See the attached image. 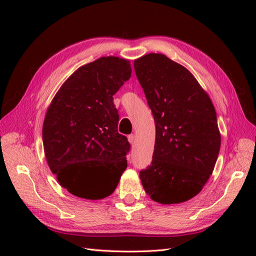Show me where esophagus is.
Returning a JSON list of instances; mask_svg holds the SVG:
<instances>
[{"instance_id": "obj_1", "label": "esophagus", "mask_w": 256, "mask_h": 256, "mask_svg": "<svg viewBox=\"0 0 256 256\" xmlns=\"http://www.w3.org/2000/svg\"><path fill=\"white\" fill-rule=\"evenodd\" d=\"M128 142L131 143V144H134L135 143V140H136V138H135V135L134 134H131V135H128Z\"/></svg>"}]
</instances>
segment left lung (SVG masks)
<instances>
[{"mask_svg": "<svg viewBox=\"0 0 256 256\" xmlns=\"http://www.w3.org/2000/svg\"><path fill=\"white\" fill-rule=\"evenodd\" d=\"M134 69L156 128L153 160L140 182L156 202H184L201 192L218 158L214 106L194 76L162 54L135 59Z\"/></svg>", "mask_w": 256, "mask_h": 256, "instance_id": "1", "label": "left lung"}]
</instances>
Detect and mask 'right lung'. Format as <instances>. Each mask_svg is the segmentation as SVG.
<instances>
[{
    "mask_svg": "<svg viewBox=\"0 0 256 256\" xmlns=\"http://www.w3.org/2000/svg\"><path fill=\"white\" fill-rule=\"evenodd\" d=\"M130 60L101 57L79 67L54 96L42 124L47 164L77 197L99 200L126 170L128 138L118 133L113 96L131 77Z\"/></svg>",
    "mask_w": 256,
    "mask_h": 256,
    "instance_id": "add662e5",
    "label": "right lung"
}]
</instances>
